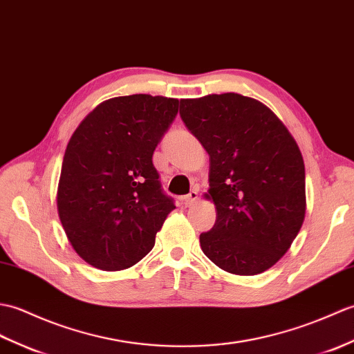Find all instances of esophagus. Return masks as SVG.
<instances>
[{
    "instance_id": "34e87169",
    "label": "esophagus",
    "mask_w": 354,
    "mask_h": 354,
    "mask_svg": "<svg viewBox=\"0 0 354 354\" xmlns=\"http://www.w3.org/2000/svg\"><path fill=\"white\" fill-rule=\"evenodd\" d=\"M183 200V204L186 207L192 206V204L198 200V192L197 191H191L187 195H185V197L182 198Z\"/></svg>"
}]
</instances>
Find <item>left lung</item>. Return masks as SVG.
I'll return each instance as SVG.
<instances>
[{
	"label": "left lung",
	"mask_w": 354,
	"mask_h": 354,
	"mask_svg": "<svg viewBox=\"0 0 354 354\" xmlns=\"http://www.w3.org/2000/svg\"><path fill=\"white\" fill-rule=\"evenodd\" d=\"M180 118L209 154L215 225L200 234L219 268L256 276L290 248L306 215L304 162L271 109L227 92L180 100Z\"/></svg>",
	"instance_id": "1"
}]
</instances>
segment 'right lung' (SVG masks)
<instances>
[{
    "mask_svg": "<svg viewBox=\"0 0 354 354\" xmlns=\"http://www.w3.org/2000/svg\"><path fill=\"white\" fill-rule=\"evenodd\" d=\"M178 112V100L147 93L98 104L71 136L57 186L66 238L103 271L136 265L154 247L172 198L160 189L153 153Z\"/></svg>",
    "mask_w": 354,
    "mask_h": 354,
    "instance_id": "right-lung-1",
    "label": "right lung"
}]
</instances>
